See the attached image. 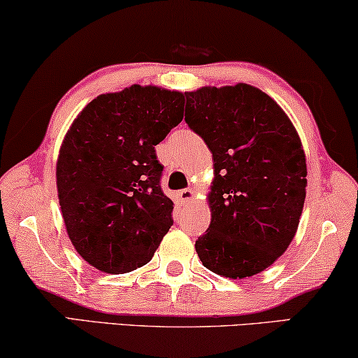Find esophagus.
<instances>
[{
	"mask_svg": "<svg viewBox=\"0 0 358 358\" xmlns=\"http://www.w3.org/2000/svg\"><path fill=\"white\" fill-rule=\"evenodd\" d=\"M178 200L180 203H190L194 200V190L192 189H182L178 192Z\"/></svg>",
	"mask_w": 358,
	"mask_h": 358,
	"instance_id": "1",
	"label": "esophagus"
}]
</instances>
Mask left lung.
Returning a JSON list of instances; mask_svg holds the SVG:
<instances>
[{"label": "left lung", "mask_w": 358, "mask_h": 358, "mask_svg": "<svg viewBox=\"0 0 358 358\" xmlns=\"http://www.w3.org/2000/svg\"><path fill=\"white\" fill-rule=\"evenodd\" d=\"M185 122L212 151V222L195 241L208 271L252 277L272 266L300 223L306 158L282 107L257 87H200L185 92Z\"/></svg>", "instance_id": "8db88e82"}]
</instances>
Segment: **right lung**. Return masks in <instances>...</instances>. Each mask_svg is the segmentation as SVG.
Here are the masks:
<instances>
[{
    "mask_svg": "<svg viewBox=\"0 0 358 358\" xmlns=\"http://www.w3.org/2000/svg\"><path fill=\"white\" fill-rule=\"evenodd\" d=\"M182 117V92L134 85L97 96L73 120L57 161L58 200L73 246L92 267L145 266L173 227L155 146Z\"/></svg>",
    "mask_w": 358,
    "mask_h": 358,
    "instance_id": "right-lung-1",
    "label": "right lung"
}]
</instances>
